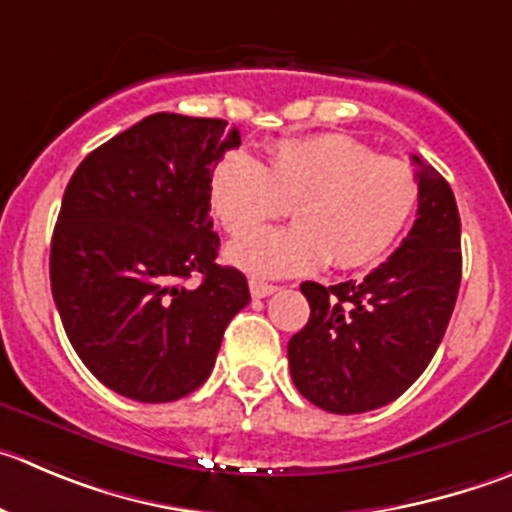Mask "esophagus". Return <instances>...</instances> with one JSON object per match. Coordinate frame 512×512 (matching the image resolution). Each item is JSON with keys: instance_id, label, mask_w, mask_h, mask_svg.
Instances as JSON below:
<instances>
[{"instance_id": "esophagus-1", "label": "esophagus", "mask_w": 512, "mask_h": 512, "mask_svg": "<svg viewBox=\"0 0 512 512\" xmlns=\"http://www.w3.org/2000/svg\"><path fill=\"white\" fill-rule=\"evenodd\" d=\"M248 289H251L253 299H266V296L274 294L276 286L266 284V281H259V279H251V281H248Z\"/></svg>"}]
</instances>
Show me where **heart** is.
Listing matches in <instances>:
<instances>
[{"instance_id": "obj_1", "label": "heart", "mask_w": 512, "mask_h": 512, "mask_svg": "<svg viewBox=\"0 0 512 512\" xmlns=\"http://www.w3.org/2000/svg\"><path fill=\"white\" fill-rule=\"evenodd\" d=\"M290 204L291 227L252 230ZM208 201L231 236L228 261L261 279L314 274L321 266L359 269L399 241L420 206V180L402 158L377 155L342 133L284 138L259 160L223 155L208 178Z\"/></svg>"}]
</instances>
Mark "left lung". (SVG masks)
<instances>
[{"label": "left lung", "mask_w": 512, "mask_h": 512, "mask_svg": "<svg viewBox=\"0 0 512 512\" xmlns=\"http://www.w3.org/2000/svg\"><path fill=\"white\" fill-rule=\"evenodd\" d=\"M417 221L362 281H304L311 314L289 342V369L311 405L359 415L407 392L440 347L462 276L460 213L447 180L412 155Z\"/></svg>", "instance_id": "obj_1"}]
</instances>
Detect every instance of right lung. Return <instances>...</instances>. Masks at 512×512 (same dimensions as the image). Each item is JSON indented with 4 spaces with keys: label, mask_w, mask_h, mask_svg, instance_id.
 I'll return each instance as SVG.
<instances>
[{
    "label": "right lung",
    "mask_w": 512,
    "mask_h": 512,
    "mask_svg": "<svg viewBox=\"0 0 512 512\" xmlns=\"http://www.w3.org/2000/svg\"><path fill=\"white\" fill-rule=\"evenodd\" d=\"M226 120L155 113L92 150L65 188L50 281L77 357L105 387L173 402L211 374L228 321L251 301L218 266L208 178L241 145ZM198 275L202 284L186 287Z\"/></svg>",
    "instance_id": "right-lung-1"
}]
</instances>
